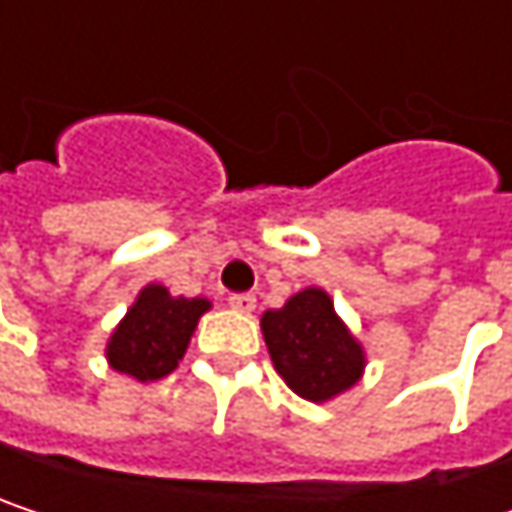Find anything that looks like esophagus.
Returning <instances> with one entry per match:
<instances>
[{
  "mask_svg": "<svg viewBox=\"0 0 512 512\" xmlns=\"http://www.w3.org/2000/svg\"><path fill=\"white\" fill-rule=\"evenodd\" d=\"M228 302H231V308H234V311H240V314H252L257 305V299L252 296V293H234Z\"/></svg>",
  "mask_w": 512,
  "mask_h": 512,
  "instance_id": "34e87169",
  "label": "esophagus"
}]
</instances>
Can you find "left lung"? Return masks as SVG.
Returning a JSON list of instances; mask_svg holds the SVG:
<instances>
[{
  "mask_svg": "<svg viewBox=\"0 0 512 512\" xmlns=\"http://www.w3.org/2000/svg\"><path fill=\"white\" fill-rule=\"evenodd\" d=\"M260 329L278 376L311 403H326L361 379L364 350L320 287H305L284 308L266 311Z\"/></svg>",
  "mask_w": 512,
  "mask_h": 512,
  "instance_id": "obj_1",
  "label": "left lung"
}]
</instances>
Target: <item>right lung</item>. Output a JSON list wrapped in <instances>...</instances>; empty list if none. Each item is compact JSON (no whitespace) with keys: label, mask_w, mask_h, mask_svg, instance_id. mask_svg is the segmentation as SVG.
Masks as SVG:
<instances>
[{"label":"right lung","mask_w":512,"mask_h":512,"mask_svg":"<svg viewBox=\"0 0 512 512\" xmlns=\"http://www.w3.org/2000/svg\"><path fill=\"white\" fill-rule=\"evenodd\" d=\"M204 311H210V302L201 296H171L162 284L142 287L133 308L106 344L112 370L127 373L139 382L168 376L186 353Z\"/></svg>","instance_id":"1"}]
</instances>
